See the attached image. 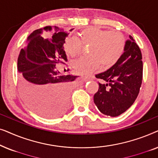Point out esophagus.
<instances>
[{
    "label": "esophagus",
    "instance_id": "34e87169",
    "mask_svg": "<svg viewBox=\"0 0 158 158\" xmlns=\"http://www.w3.org/2000/svg\"><path fill=\"white\" fill-rule=\"evenodd\" d=\"M90 80H91V78H90V77H83V81H85V82L90 81Z\"/></svg>",
    "mask_w": 158,
    "mask_h": 158
}]
</instances>
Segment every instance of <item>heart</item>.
Masks as SVG:
<instances>
[{
    "mask_svg": "<svg viewBox=\"0 0 158 158\" xmlns=\"http://www.w3.org/2000/svg\"><path fill=\"white\" fill-rule=\"evenodd\" d=\"M90 46L89 56L80 57L72 62L75 72L88 75L101 65L103 69L114 66L124 53L126 39L119 31H111L100 27H92L83 30L79 39L68 37L64 41V49L72 57L79 55L83 46Z\"/></svg>",
    "mask_w": 158,
    "mask_h": 158,
    "instance_id": "b5f03b06",
    "label": "heart"
}]
</instances>
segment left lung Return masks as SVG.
<instances>
[{"mask_svg":"<svg viewBox=\"0 0 158 158\" xmlns=\"http://www.w3.org/2000/svg\"><path fill=\"white\" fill-rule=\"evenodd\" d=\"M142 53L135 40L129 35L120 60L105 72L96 75L99 83L94 101L101 113L112 117L126 111L139 94L142 81Z\"/></svg>","mask_w":158,"mask_h":158,"instance_id":"1","label":"left lung"}]
</instances>
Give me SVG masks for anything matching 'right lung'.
Segmentation results:
<instances>
[{"label": "right lung", "mask_w": 158, "mask_h": 158, "mask_svg": "<svg viewBox=\"0 0 158 158\" xmlns=\"http://www.w3.org/2000/svg\"><path fill=\"white\" fill-rule=\"evenodd\" d=\"M45 31H52L53 34L44 38ZM68 34L57 27L36 29L28 36L19 55V85L23 98L32 110L47 118L64 113L71 82L77 77L62 75L56 68L59 62L68 61L63 45Z\"/></svg>", "instance_id": "1"}]
</instances>
